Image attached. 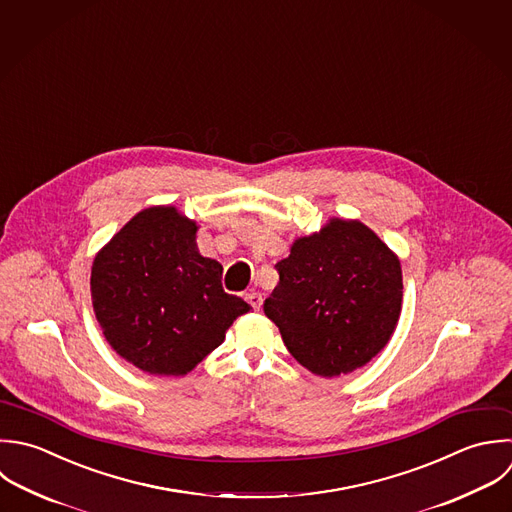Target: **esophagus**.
I'll return each instance as SVG.
<instances>
[{"mask_svg":"<svg viewBox=\"0 0 512 512\" xmlns=\"http://www.w3.org/2000/svg\"><path fill=\"white\" fill-rule=\"evenodd\" d=\"M245 301H247L255 311H259L261 305H263V295L257 293V291H249V293L245 295Z\"/></svg>","mask_w":512,"mask_h":512,"instance_id":"esophagus-1","label":"esophagus"}]
</instances>
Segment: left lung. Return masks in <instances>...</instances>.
<instances>
[{
  "label": "left lung",
  "instance_id": "1",
  "mask_svg": "<svg viewBox=\"0 0 512 512\" xmlns=\"http://www.w3.org/2000/svg\"><path fill=\"white\" fill-rule=\"evenodd\" d=\"M275 269L263 311L311 373H353L389 343L403 303L401 263L361 221L331 219L299 237Z\"/></svg>",
  "mask_w": 512,
  "mask_h": 512
}]
</instances>
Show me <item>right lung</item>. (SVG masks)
I'll return each instance as SVG.
<instances>
[{
  "label": "right lung",
  "mask_w": 512,
  "mask_h": 512,
  "mask_svg": "<svg viewBox=\"0 0 512 512\" xmlns=\"http://www.w3.org/2000/svg\"><path fill=\"white\" fill-rule=\"evenodd\" d=\"M195 233V221L175 207H149L91 267L93 311L107 343L149 375H187L251 309L223 291V267L199 253Z\"/></svg>",
  "instance_id": "right-lung-1"
}]
</instances>
